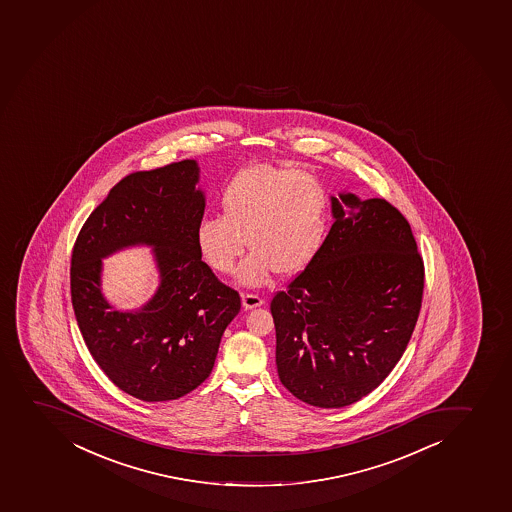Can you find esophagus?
I'll use <instances>...</instances> for the list:
<instances>
[{
  "label": "esophagus",
  "mask_w": 512,
  "mask_h": 512,
  "mask_svg": "<svg viewBox=\"0 0 512 512\" xmlns=\"http://www.w3.org/2000/svg\"><path fill=\"white\" fill-rule=\"evenodd\" d=\"M262 304H264V299L257 296V294H243L242 296V306L245 309H255V307H260Z\"/></svg>",
  "instance_id": "1"
}]
</instances>
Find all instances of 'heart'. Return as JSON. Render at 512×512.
I'll use <instances>...</instances> for the list:
<instances>
[{"mask_svg":"<svg viewBox=\"0 0 512 512\" xmlns=\"http://www.w3.org/2000/svg\"><path fill=\"white\" fill-rule=\"evenodd\" d=\"M222 216L201 218L195 242L216 274H232L245 247L253 252L238 272L240 284L259 287L270 275H296L321 252L329 230V195L301 169L255 164L223 188Z\"/></svg>","mask_w":512,"mask_h":512,"instance_id":"obj_1","label":"heart"}]
</instances>
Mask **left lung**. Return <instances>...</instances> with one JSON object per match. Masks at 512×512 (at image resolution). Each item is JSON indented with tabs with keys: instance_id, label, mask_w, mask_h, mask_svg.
Wrapping results in <instances>:
<instances>
[{
	"instance_id": "obj_1",
	"label": "left lung",
	"mask_w": 512,
	"mask_h": 512,
	"mask_svg": "<svg viewBox=\"0 0 512 512\" xmlns=\"http://www.w3.org/2000/svg\"><path fill=\"white\" fill-rule=\"evenodd\" d=\"M331 208L321 252L270 302L280 381L319 408L351 405L390 375L425 284L410 223L395 206L341 193Z\"/></svg>"
}]
</instances>
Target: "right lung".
Here are the masks:
<instances>
[{"label":"right lung","mask_w":512,"mask_h":512,"mask_svg":"<svg viewBox=\"0 0 512 512\" xmlns=\"http://www.w3.org/2000/svg\"><path fill=\"white\" fill-rule=\"evenodd\" d=\"M200 168L185 159L119 181L75 240L72 306L95 363L127 395L178 400L210 376L223 332L240 311L237 290L201 260L196 225L205 213ZM134 244L154 246L155 296L117 312L101 296V259Z\"/></svg>","instance_id":"obj_1"}]
</instances>
